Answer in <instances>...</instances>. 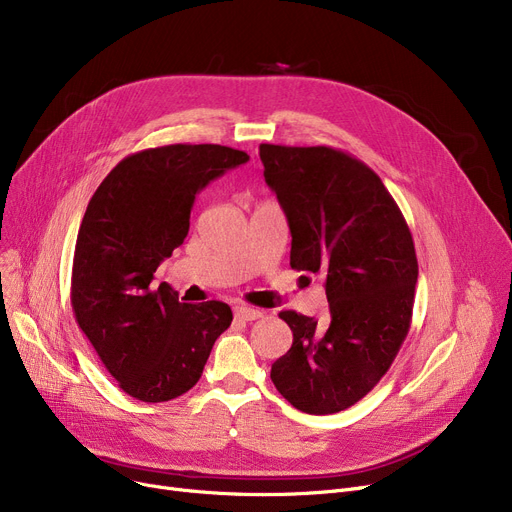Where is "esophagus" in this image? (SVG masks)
<instances>
[{"mask_svg":"<svg viewBox=\"0 0 512 512\" xmlns=\"http://www.w3.org/2000/svg\"><path fill=\"white\" fill-rule=\"evenodd\" d=\"M263 315L261 309H255V307H247V305H236L234 307V317L240 319V321H255Z\"/></svg>","mask_w":512,"mask_h":512,"instance_id":"esophagus-1","label":"esophagus"}]
</instances>
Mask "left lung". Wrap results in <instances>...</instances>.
I'll return each instance as SVG.
<instances>
[{"mask_svg":"<svg viewBox=\"0 0 512 512\" xmlns=\"http://www.w3.org/2000/svg\"><path fill=\"white\" fill-rule=\"evenodd\" d=\"M263 176L290 228V267L321 274L328 324L280 311L292 346L272 382L294 409L330 415L353 407L390 369L415 301L411 230L384 182L332 147L259 145Z\"/></svg>","mask_w":512,"mask_h":512,"instance_id":"left-lung-1","label":"left lung"}]
</instances>
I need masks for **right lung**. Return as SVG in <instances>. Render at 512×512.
Here are the masks:
<instances>
[{
  "label": "right lung",
  "mask_w": 512,
  "mask_h": 512,
  "mask_svg": "<svg viewBox=\"0 0 512 512\" xmlns=\"http://www.w3.org/2000/svg\"><path fill=\"white\" fill-rule=\"evenodd\" d=\"M247 161L245 151L222 145L145 149L124 157L87 205L70 301L78 328L132 398L166 402L191 390L232 324L226 303L186 305L166 282H151L184 242L195 197Z\"/></svg>",
  "instance_id": "1"
}]
</instances>
